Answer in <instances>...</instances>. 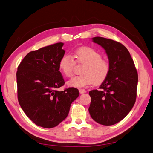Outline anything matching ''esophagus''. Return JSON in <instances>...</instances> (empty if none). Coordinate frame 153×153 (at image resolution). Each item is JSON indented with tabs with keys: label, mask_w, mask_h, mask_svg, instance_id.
Returning a JSON list of instances; mask_svg holds the SVG:
<instances>
[{
	"label": "esophagus",
	"mask_w": 153,
	"mask_h": 153,
	"mask_svg": "<svg viewBox=\"0 0 153 153\" xmlns=\"http://www.w3.org/2000/svg\"><path fill=\"white\" fill-rule=\"evenodd\" d=\"M79 91L81 94H85V93L86 92L85 90H84V89H79Z\"/></svg>",
	"instance_id": "esophagus-1"
}]
</instances>
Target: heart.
Listing matches in <instances>:
<instances>
[{
	"mask_svg": "<svg viewBox=\"0 0 153 153\" xmlns=\"http://www.w3.org/2000/svg\"><path fill=\"white\" fill-rule=\"evenodd\" d=\"M76 61L85 64L82 74L83 75L72 77L68 82V85L76 88H85L91 83L100 84L106 79L110 70L109 62L102 59L101 53L90 47H82L75 53ZM76 63L70 54H65L59 59V69L65 77L73 75Z\"/></svg>",
	"mask_w": 153,
	"mask_h": 153,
	"instance_id": "1",
	"label": "heart"
}]
</instances>
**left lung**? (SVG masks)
Segmentation results:
<instances>
[{"label": "left lung", "instance_id": "1", "mask_svg": "<svg viewBox=\"0 0 153 153\" xmlns=\"http://www.w3.org/2000/svg\"><path fill=\"white\" fill-rule=\"evenodd\" d=\"M92 39L105 50L110 70L98 90L89 92L91 98L89 112L95 121L108 126L121 121L133 108L138 74L129 52L122 44L99 36Z\"/></svg>", "mask_w": 153, "mask_h": 153}]
</instances>
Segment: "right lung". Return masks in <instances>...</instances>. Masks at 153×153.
I'll use <instances>...</instances> for the list:
<instances>
[{
  "mask_svg": "<svg viewBox=\"0 0 153 153\" xmlns=\"http://www.w3.org/2000/svg\"><path fill=\"white\" fill-rule=\"evenodd\" d=\"M64 44L56 43L32 51L20 62L16 72L18 100L27 117L44 128H52L67 117L78 89H57L65 82L59 71Z\"/></svg>",
  "mask_w": 153,
  "mask_h": 153,
  "instance_id": "obj_1",
  "label": "right lung"
}]
</instances>
